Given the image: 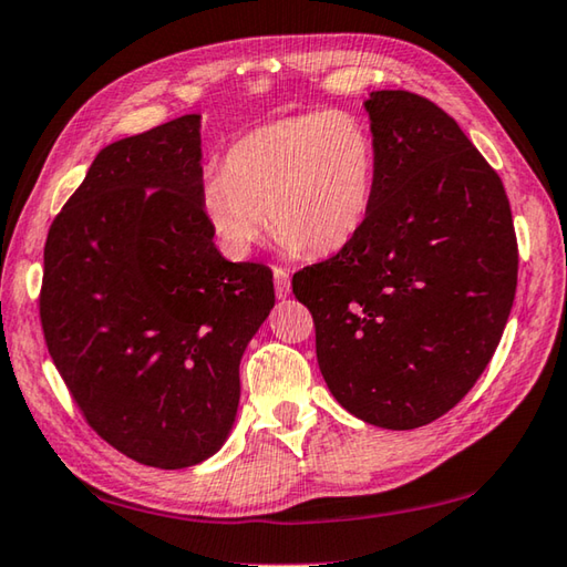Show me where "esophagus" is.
I'll return each mask as SVG.
<instances>
[{"label":"esophagus","mask_w":567,"mask_h":567,"mask_svg":"<svg viewBox=\"0 0 567 567\" xmlns=\"http://www.w3.org/2000/svg\"><path fill=\"white\" fill-rule=\"evenodd\" d=\"M272 275H275V292H277V297H280V300H285L287 295H290V270H285V267H275L272 270Z\"/></svg>","instance_id":"34e87169"}]
</instances>
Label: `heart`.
I'll return each instance as SVG.
<instances>
[{
	"label": "heart",
	"mask_w": 567,
	"mask_h": 567,
	"mask_svg": "<svg viewBox=\"0 0 567 567\" xmlns=\"http://www.w3.org/2000/svg\"><path fill=\"white\" fill-rule=\"evenodd\" d=\"M377 176V138L362 116L307 111L235 138L223 171L203 176L200 210L230 255H248L267 225L292 252L329 255L362 233Z\"/></svg>",
	"instance_id": "1"
}]
</instances>
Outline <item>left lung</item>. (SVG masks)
Here are the masks:
<instances>
[{
	"mask_svg": "<svg viewBox=\"0 0 567 567\" xmlns=\"http://www.w3.org/2000/svg\"><path fill=\"white\" fill-rule=\"evenodd\" d=\"M379 148L372 213L295 272L332 396L367 424L426 426L468 394L508 322L518 243L498 173L444 109L411 91L364 101Z\"/></svg>",
	"mask_w": 567,
	"mask_h": 567,
	"instance_id": "obj_1",
	"label": "left lung"
}]
</instances>
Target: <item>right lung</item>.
Segmentation results:
<instances>
[{
    "label": "right lung",
    "mask_w": 567,
    "mask_h": 567,
    "mask_svg": "<svg viewBox=\"0 0 567 567\" xmlns=\"http://www.w3.org/2000/svg\"><path fill=\"white\" fill-rule=\"evenodd\" d=\"M200 158L198 113L111 143L44 245L49 354L89 426L153 468L225 444L243 352L275 305L270 267L215 248Z\"/></svg>",
    "instance_id": "1"
}]
</instances>
